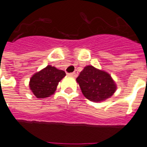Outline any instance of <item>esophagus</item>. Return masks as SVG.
Segmentation results:
<instances>
[{
	"instance_id": "obj_1",
	"label": "esophagus",
	"mask_w": 147,
	"mask_h": 147,
	"mask_svg": "<svg viewBox=\"0 0 147 147\" xmlns=\"http://www.w3.org/2000/svg\"><path fill=\"white\" fill-rule=\"evenodd\" d=\"M78 72L77 71V70H75L74 72H73V73H71V74H70V76L74 77V78H77V77H78Z\"/></svg>"
}]
</instances>
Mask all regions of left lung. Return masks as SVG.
Returning <instances> with one entry per match:
<instances>
[{"mask_svg":"<svg viewBox=\"0 0 147 147\" xmlns=\"http://www.w3.org/2000/svg\"><path fill=\"white\" fill-rule=\"evenodd\" d=\"M76 80L83 95L90 101H103L111 97L116 90L111 76L91 65L84 68Z\"/></svg>","mask_w":147,"mask_h":147,"instance_id":"1","label":"left lung"}]
</instances>
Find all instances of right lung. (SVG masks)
Here are the masks:
<instances>
[{
    "label": "right lung",
    "instance_id": "add662e5",
    "mask_svg": "<svg viewBox=\"0 0 147 147\" xmlns=\"http://www.w3.org/2000/svg\"><path fill=\"white\" fill-rule=\"evenodd\" d=\"M65 76L63 70L54 66L47 65L31 78L29 87L37 98H44L52 95L56 90L57 84Z\"/></svg>",
    "mask_w": 147,
    "mask_h": 147
}]
</instances>
